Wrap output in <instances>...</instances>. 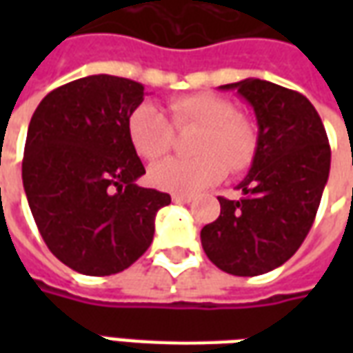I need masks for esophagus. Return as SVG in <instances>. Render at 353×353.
Masks as SVG:
<instances>
[{
  "label": "esophagus",
  "instance_id": "1",
  "mask_svg": "<svg viewBox=\"0 0 353 353\" xmlns=\"http://www.w3.org/2000/svg\"><path fill=\"white\" fill-rule=\"evenodd\" d=\"M172 200L176 204H189V202H192V196H189V194H172Z\"/></svg>",
  "mask_w": 353,
  "mask_h": 353
}]
</instances>
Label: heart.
Wrapping results in <instances>:
<instances>
[{
    "mask_svg": "<svg viewBox=\"0 0 353 353\" xmlns=\"http://www.w3.org/2000/svg\"><path fill=\"white\" fill-rule=\"evenodd\" d=\"M170 121L153 103L132 109L126 132L134 151L145 161H157L174 145V128H199L192 138L194 159H166L149 170V179L162 191L194 194L219 183L227 166L242 172L252 166L259 149V128L236 105L210 92L185 94L168 100Z\"/></svg>",
    "mask_w": 353,
    "mask_h": 353,
    "instance_id": "1",
    "label": "heart"
}]
</instances>
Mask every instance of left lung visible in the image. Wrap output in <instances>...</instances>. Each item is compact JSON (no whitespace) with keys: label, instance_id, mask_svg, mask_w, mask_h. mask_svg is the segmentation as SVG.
I'll list each match as a JSON object with an SVG mask.
<instances>
[{"label":"left lung","instance_id":"left-lung-1","mask_svg":"<svg viewBox=\"0 0 353 353\" xmlns=\"http://www.w3.org/2000/svg\"><path fill=\"white\" fill-rule=\"evenodd\" d=\"M252 103L259 149L238 189L219 196L221 214L200 230L208 259L232 276H259L291 259L318 214L331 168V147L306 96L270 81L223 85Z\"/></svg>","mask_w":353,"mask_h":353}]
</instances>
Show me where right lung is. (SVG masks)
<instances>
[{"instance_id":"right-lung-1","label":"right lung","mask_w":353,"mask_h":353,"mask_svg":"<svg viewBox=\"0 0 353 353\" xmlns=\"http://www.w3.org/2000/svg\"><path fill=\"white\" fill-rule=\"evenodd\" d=\"M143 85L90 75L54 88L28 126L22 183L52 255L87 276L123 272L153 242L170 194L143 189L145 168L126 132Z\"/></svg>"}]
</instances>
